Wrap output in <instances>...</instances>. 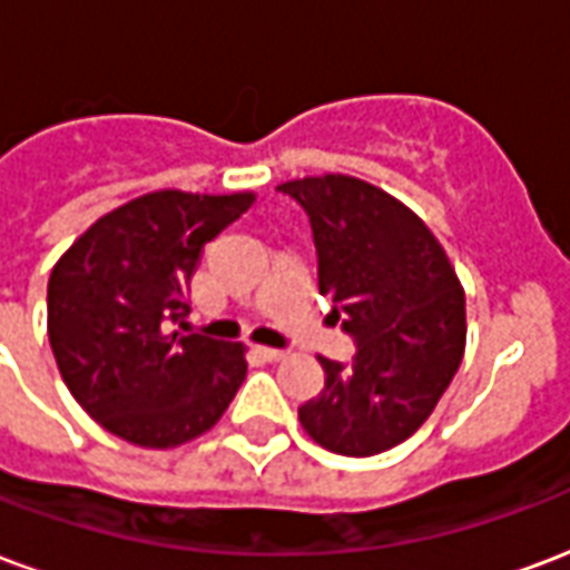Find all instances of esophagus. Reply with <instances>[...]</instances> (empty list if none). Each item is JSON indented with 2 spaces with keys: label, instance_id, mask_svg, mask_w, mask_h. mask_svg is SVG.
Instances as JSON below:
<instances>
[{
  "label": "esophagus",
  "instance_id": "1",
  "mask_svg": "<svg viewBox=\"0 0 570 570\" xmlns=\"http://www.w3.org/2000/svg\"><path fill=\"white\" fill-rule=\"evenodd\" d=\"M256 353H259V356H263V360H268V362H281V360H286V353H289V350H281V347H256Z\"/></svg>",
  "mask_w": 570,
  "mask_h": 570
}]
</instances>
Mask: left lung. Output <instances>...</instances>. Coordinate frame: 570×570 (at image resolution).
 Segmentation results:
<instances>
[{
    "label": "left lung",
    "instance_id": "8db88e82",
    "mask_svg": "<svg viewBox=\"0 0 570 570\" xmlns=\"http://www.w3.org/2000/svg\"><path fill=\"white\" fill-rule=\"evenodd\" d=\"M307 210L320 296H332L356 356L323 360L326 386L298 407L307 435L338 456H374L432 416L465 353V289L414 210L350 175L281 184ZM338 317V311H332Z\"/></svg>",
    "mask_w": 570,
    "mask_h": 570
}]
</instances>
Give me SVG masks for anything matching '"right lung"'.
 <instances>
[{"label": "right lung", "instance_id": "right-lung-1", "mask_svg": "<svg viewBox=\"0 0 570 570\" xmlns=\"http://www.w3.org/2000/svg\"><path fill=\"white\" fill-rule=\"evenodd\" d=\"M253 193L156 189L92 223L48 281V338L75 402L147 450L217 425L247 374V347L189 332L184 293L202 247Z\"/></svg>", "mask_w": 570, "mask_h": 570}]
</instances>
